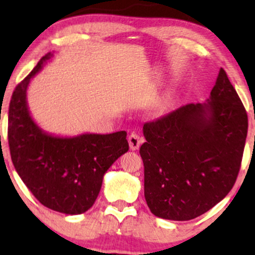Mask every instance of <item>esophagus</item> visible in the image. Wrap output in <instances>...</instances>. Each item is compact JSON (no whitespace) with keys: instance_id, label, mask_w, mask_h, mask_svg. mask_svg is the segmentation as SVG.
<instances>
[{"instance_id":"1","label":"esophagus","mask_w":255,"mask_h":255,"mask_svg":"<svg viewBox=\"0 0 255 255\" xmlns=\"http://www.w3.org/2000/svg\"><path fill=\"white\" fill-rule=\"evenodd\" d=\"M128 142H129V148L134 151V150H137L139 148V145L142 144L143 138L139 135L136 134V132H131L128 137Z\"/></svg>"}]
</instances>
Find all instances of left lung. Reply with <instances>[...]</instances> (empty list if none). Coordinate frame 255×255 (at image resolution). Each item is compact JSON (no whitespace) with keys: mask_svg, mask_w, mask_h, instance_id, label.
Segmentation results:
<instances>
[{"mask_svg":"<svg viewBox=\"0 0 255 255\" xmlns=\"http://www.w3.org/2000/svg\"><path fill=\"white\" fill-rule=\"evenodd\" d=\"M247 113L221 68L209 99L143 125L144 198L157 217L189 221L234 187L247 136Z\"/></svg>","mask_w":255,"mask_h":255,"instance_id":"8db88e82","label":"left lung"}]
</instances>
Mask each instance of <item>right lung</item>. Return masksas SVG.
Returning a JSON list of instances; mask_svg holds the SVG:
<instances>
[{"label":"right lung","instance_id":"obj_1","mask_svg":"<svg viewBox=\"0 0 255 255\" xmlns=\"http://www.w3.org/2000/svg\"><path fill=\"white\" fill-rule=\"evenodd\" d=\"M52 56L51 52L42 56L12 93L8 124L10 155L17 173L39 202L59 213L80 215L93 206L106 171L128 151L127 132L61 137L34 123L27 106V87Z\"/></svg>","mask_w":255,"mask_h":255}]
</instances>
